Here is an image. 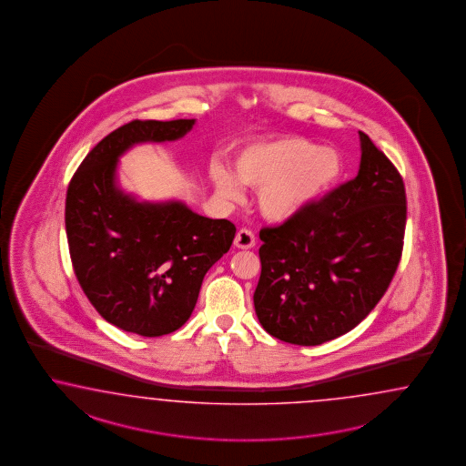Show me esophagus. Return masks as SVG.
<instances>
[{"instance_id": "34e87169", "label": "esophagus", "mask_w": 466, "mask_h": 466, "mask_svg": "<svg viewBox=\"0 0 466 466\" xmlns=\"http://www.w3.org/2000/svg\"><path fill=\"white\" fill-rule=\"evenodd\" d=\"M256 244V238L252 234L249 228H240L239 232L236 234V239H234V246L238 249H251Z\"/></svg>"}]
</instances>
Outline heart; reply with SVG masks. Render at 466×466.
Returning <instances> with one entry per match:
<instances>
[{
    "label": "heart",
    "mask_w": 466,
    "mask_h": 466,
    "mask_svg": "<svg viewBox=\"0 0 466 466\" xmlns=\"http://www.w3.org/2000/svg\"><path fill=\"white\" fill-rule=\"evenodd\" d=\"M344 171L339 152L295 136L266 138L242 147L232 171L212 163L208 177L218 198L239 201L242 187L258 188V208L268 220L285 222L320 200Z\"/></svg>",
    "instance_id": "heart-1"
}]
</instances>
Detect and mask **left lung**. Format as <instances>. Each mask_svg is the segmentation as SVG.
Segmentation results:
<instances>
[{
	"label": "left lung",
	"mask_w": 466,
	"mask_h": 466,
	"mask_svg": "<svg viewBox=\"0 0 466 466\" xmlns=\"http://www.w3.org/2000/svg\"><path fill=\"white\" fill-rule=\"evenodd\" d=\"M360 142L356 177L259 232L254 309L277 339L317 346L350 332L397 271L407 220L402 177L363 132Z\"/></svg>",
	"instance_id": "8db88e82"
}]
</instances>
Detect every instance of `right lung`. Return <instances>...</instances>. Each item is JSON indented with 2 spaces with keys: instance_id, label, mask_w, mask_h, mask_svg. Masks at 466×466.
I'll use <instances>...</instances> for the list:
<instances>
[{
  "instance_id": "1",
  "label": "right lung",
  "mask_w": 466,
  "mask_h": 466,
  "mask_svg": "<svg viewBox=\"0 0 466 466\" xmlns=\"http://www.w3.org/2000/svg\"><path fill=\"white\" fill-rule=\"evenodd\" d=\"M195 118L134 120L100 140L66 195V232L76 278L96 312L118 329L157 338L193 312L207 271L226 254L236 226L185 201L138 200L118 185V161L147 142L185 137Z\"/></svg>"
}]
</instances>
